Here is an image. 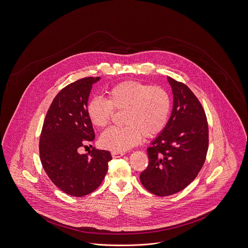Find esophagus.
Returning <instances> with one entry per match:
<instances>
[{"mask_svg":"<svg viewBox=\"0 0 248 248\" xmlns=\"http://www.w3.org/2000/svg\"><path fill=\"white\" fill-rule=\"evenodd\" d=\"M111 155L113 158H120V157H123L124 155V152H117V151H112L111 152Z\"/></svg>","mask_w":248,"mask_h":248,"instance_id":"1","label":"esophagus"}]
</instances>
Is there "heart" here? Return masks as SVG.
<instances>
[{"instance_id":"obj_1","label":"heart","mask_w":248,"mask_h":248,"mask_svg":"<svg viewBox=\"0 0 248 248\" xmlns=\"http://www.w3.org/2000/svg\"><path fill=\"white\" fill-rule=\"evenodd\" d=\"M170 97L164 88L137 82H124L112 87L108 99L93 98L87 115L93 125L106 127L115 110H125L123 127H111L100 138L103 147L124 152L140 142L141 136L159 134L168 120Z\"/></svg>"}]
</instances>
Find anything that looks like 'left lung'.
<instances>
[{
	"instance_id": "1",
	"label": "left lung",
	"mask_w": 248,
	"mask_h": 248,
	"mask_svg": "<svg viewBox=\"0 0 248 248\" xmlns=\"http://www.w3.org/2000/svg\"><path fill=\"white\" fill-rule=\"evenodd\" d=\"M173 93L171 116L147 148L148 166L140 175L149 192L165 197L185 189L202 169L208 149L204 110L187 85L167 77Z\"/></svg>"
}]
</instances>
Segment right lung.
I'll return each instance as SVG.
<instances>
[{
	"mask_svg": "<svg viewBox=\"0 0 248 248\" xmlns=\"http://www.w3.org/2000/svg\"><path fill=\"white\" fill-rule=\"evenodd\" d=\"M100 79L83 78L62 88L46 113L40 138V158L46 173L58 188L74 197L97 189L112 160L107 150L79 152L95 140L87 104L93 84Z\"/></svg>",
	"mask_w": 248,
	"mask_h": 248,
	"instance_id": "add662e5",
	"label": "right lung"
}]
</instances>
